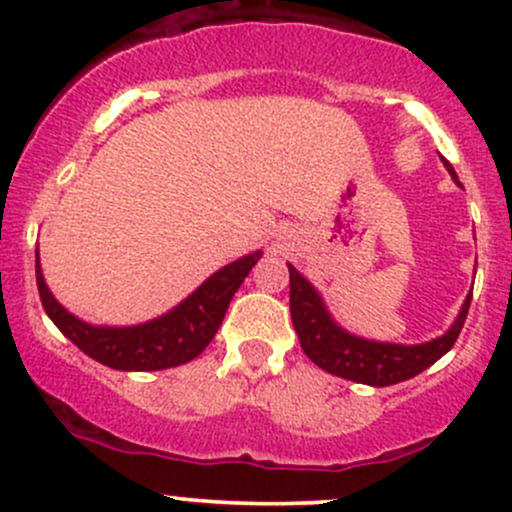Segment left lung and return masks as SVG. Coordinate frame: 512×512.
Masks as SVG:
<instances>
[{
  "label": "left lung",
  "instance_id": "obj_1",
  "mask_svg": "<svg viewBox=\"0 0 512 512\" xmlns=\"http://www.w3.org/2000/svg\"><path fill=\"white\" fill-rule=\"evenodd\" d=\"M443 166L448 168L452 180H457L455 168L440 156ZM289 281H291V320L296 327L301 349L305 356L320 366L327 373L339 375V378L354 380L370 387H387L404 383L414 378L421 370L438 361L452 349V344L460 337L464 320H467L469 303H472V291L464 298L460 315L450 325V330L440 337L424 344H390V342H373V339L356 337L346 332L342 325L334 322V317L327 310L325 301L317 293L305 276L289 264Z\"/></svg>",
  "mask_w": 512,
  "mask_h": 512
}]
</instances>
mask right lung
<instances>
[{
  "label": "right lung",
  "mask_w": 512,
  "mask_h": 512,
  "mask_svg": "<svg viewBox=\"0 0 512 512\" xmlns=\"http://www.w3.org/2000/svg\"><path fill=\"white\" fill-rule=\"evenodd\" d=\"M260 257L262 250H255L226 264L166 315L129 327L88 325L69 313L45 284L38 255H35V281L45 313L55 322L57 330L93 361L115 370H163L182 366L207 349L214 334L219 332L233 293L240 289Z\"/></svg>",
  "instance_id": "obj_1"
}]
</instances>
